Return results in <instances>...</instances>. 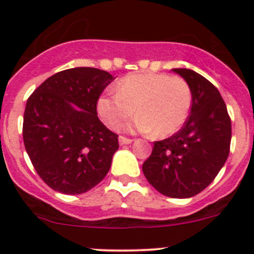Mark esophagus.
<instances>
[{
    "label": "esophagus",
    "instance_id": "esophagus-1",
    "mask_svg": "<svg viewBox=\"0 0 254 254\" xmlns=\"http://www.w3.org/2000/svg\"><path fill=\"white\" fill-rule=\"evenodd\" d=\"M132 138H127V137H123V136H121L120 137V143L121 145H129V143H132Z\"/></svg>",
    "mask_w": 254,
    "mask_h": 254
}]
</instances>
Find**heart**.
<instances>
[{
	"label": "heart",
	"instance_id": "b5f03b06",
	"mask_svg": "<svg viewBox=\"0 0 254 254\" xmlns=\"http://www.w3.org/2000/svg\"><path fill=\"white\" fill-rule=\"evenodd\" d=\"M192 107V90L183 77L168 73H131L117 82L116 94H103L96 112L108 128L118 129L136 112L126 129L172 136L182 128Z\"/></svg>",
	"mask_w": 254,
	"mask_h": 254
}]
</instances>
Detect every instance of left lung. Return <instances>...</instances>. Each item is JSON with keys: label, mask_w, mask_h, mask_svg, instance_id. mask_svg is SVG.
I'll list each match as a JSON object with an SVG mask.
<instances>
[{"label": "left lung", "mask_w": 254, "mask_h": 254, "mask_svg": "<svg viewBox=\"0 0 254 254\" xmlns=\"http://www.w3.org/2000/svg\"><path fill=\"white\" fill-rule=\"evenodd\" d=\"M173 71L190 84V114L176 134L154 143L142 172L164 196L190 198L205 190L225 164L232 121L219 90L207 78L188 68Z\"/></svg>", "instance_id": "1"}]
</instances>
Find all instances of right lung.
<instances>
[{
    "label": "right lung",
    "instance_id": "1",
    "mask_svg": "<svg viewBox=\"0 0 254 254\" xmlns=\"http://www.w3.org/2000/svg\"><path fill=\"white\" fill-rule=\"evenodd\" d=\"M114 80L93 67L55 73L29 96L22 138L33 167L52 190L85 193L104 179L118 134L96 113V100Z\"/></svg>",
    "mask_w": 254,
    "mask_h": 254
}]
</instances>
